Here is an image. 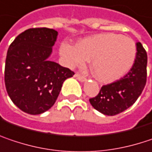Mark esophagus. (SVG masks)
Returning <instances> with one entry per match:
<instances>
[{
	"instance_id": "obj_1",
	"label": "esophagus",
	"mask_w": 152,
	"mask_h": 152,
	"mask_svg": "<svg viewBox=\"0 0 152 152\" xmlns=\"http://www.w3.org/2000/svg\"><path fill=\"white\" fill-rule=\"evenodd\" d=\"M76 78L79 80V81H81V82H84V81H86V77L84 76H83V75H81V74H79V73H76V75H75Z\"/></svg>"
}]
</instances>
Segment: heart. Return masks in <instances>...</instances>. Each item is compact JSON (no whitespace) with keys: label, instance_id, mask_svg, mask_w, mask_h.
Returning a JSON list of instances; mask_svg holds the SVG:
<instances>
[{"label":"heart","instance_id":"obj_1","mask_svg":"<svg viewBox=\"0 0 152 152\" xmlns=\"http://www.w3.org/2000/svg\"><path fill=\"white\" fill-rule=\"evenodd\" d=\"M60 53L71 68L83 67L91 60L95 76L101 82L111 83L131 70L137 57V45L131 37L102 33L81 40L76 46L63 42Z\"/></svg>","mask_w":152,"mask_h":152}]
</instances>
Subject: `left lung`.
Instances as JSON below:
<instances>
[{
    "label": "left lung",
    "instance_id": "8db88e82",
    "mask_svg": "<svg viewBox=\"0 0 152 152\" xmlns=\"http://www.w3.org/2000/svg\"><path fill=\"white\" fill-rule=\"evenodd\" d=\"M137 51L131 70L119 80L102 86L99 93L90 98L91 105L99 112L108 116L119 114L141 95L147 80V53L141 42L137 43Z\"/></svg>",
    "mask_w": 152,
    "mask_h": 152
}]
</instances>
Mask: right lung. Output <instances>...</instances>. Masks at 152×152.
Masks as SVG:
<instances>
[{
  "label": "right lung",
  "instance_id": "add662e5",
  "mask_svg": "<svg viewBox=\"0 0 152 152\" xmlns=\"http://www.w3.org/2000/svg\"><path fill=\"white\" fill-rule=\"evenodd\" d=\"M57 31L32 28L16 36L7 49L4 80L7 94L22 111L38 115L56 103L63 82L75 74L49 61Z\"/></svg>",
  "mask_w": 152,
  "mask_h": 152
}]
</instances>
